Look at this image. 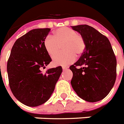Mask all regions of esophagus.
Returning <instances> with one entry per match:
<instances>
[{
	"mask_svg": "<svg viewBox=\"0 0 124 124\" xmlns=\"http://www.w3.org/2000/svg\"><path fill=\"white\" fill-rule=\"evenodd\" d=\"M68 67H67V66H62V69L63 70H66V69H68Z\"/></svg>",
	"mask_w": 124,
	"mask_h": 124,
	"instance_id": "34e87169",
	"label": "esophagus"
}]
</instances>
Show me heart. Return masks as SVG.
<instances>
[{
  "label": "heart",
  "instance_id": "obj_1",
  "mask_svg": "<svg viewBox=\"0 0 124 124\" xmlns=\"http://www.w3.org/2000/svg\"><path fill=\"white\" fill-rule=\"evenodd\" d=\"M62 46L65 52L54 57L53 62L55 66L73 63L76 59V54H82L86 45L83 37L77 34L76 31L68 27H62L54 32L53 37L45 38L44 47L50 56L53 57L61 50Z\"/></svg>",
  "mask_w": 124,
  "mask_h": 124
}]
</instances>
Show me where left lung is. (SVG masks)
I'll return each instance as SVG.
<instances>
[{
    "mask_svg": "<svg viewBox=\"0 0 124 124\" xmlns=\"http://www.w3.org/2000/svg\"><path fill=\"white\" fill-rule=\"evenodd\" d=\"M71 28L81 35L86 45L80 58L70 67L72 88L86 101H100L110 92L116 77V59L110 41L87 24Z\"/></svg>",
    "mask_w": 124,
    "mask_h": 124,
    "instance_id": "obj_1",
    "label": "left lung"
}]
</instances>
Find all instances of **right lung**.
<instances>
[{"instance_id":"1","label":"right lung","mask_w":124,"mask_h":124,"mask_svg":"<svg viewBox=\"0 0 124 124\" xmlns=\"http://www.w3.org/2000/svg\"><path fill=\"white\" fill-rule=\"evenodd\" d=\"M51 28H36L16 40L7 63L9 85L14 96L26 106L37 107L49 100L60 75L61 66L45 68L52 60L44 47Z\"/></svg>"}]
</instances>
